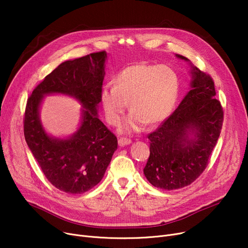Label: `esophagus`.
Segmentation results:
<instances>
[{
  "label": "esophagus",
  "mask_w": 248,
  "mask_h": 248,
  "mask_svg": "<svg viewBox=\"0 0 248 248\" xmlns=\"http://www.w3.org/2000/svg\"><path fill=\"white\" fill-rule=\"evenodd\" d=\"M132 142V140H129V139H125V138H121L120 140H119V145L121 146V147H124V146H126V145H129Z\"/></svg>",
  "instance_id": "1"
}]
</instances>
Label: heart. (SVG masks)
Returning <instances> with one entry per match:
<instances>
[{
    "label": "heart",
    "mask_w": 248,
    "mask_h": 248,
    "mask_svg": "<svg viewBox=\"0 0 248 248\" xmlns=\"http://www.w3.org/2000/svg\"><path fill=\"white\" fill-rule=\"evenodd\" d=\"M180 82L167 65L138 62L117 72L112 86L100 91V104L108 123L119 125L128 107L131 112L120 127L122 134L140 133L146 124L164 122L176 106Z\"/></svg>",
    "instance_id": "1"
}]
</instances>
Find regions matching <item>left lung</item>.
Masks as SVG:
<instances>
[{"instance_id":"1","label":"left lung","mask_w":248,"mask_h":248,"mask_svg":"<svg viewBox=\"0 0 248 248\" xmlns=\"http://www.w3.org/2000/svg\"><path fill=\"white\" fill-rule=\"evenodd\" d=\"M176 57L190 62L186 57ZM190 90L177 109L148 136L150 157L144 174L163 190L190 185L205 170L223 124V109L216 99L214 81L192 65Z\"/></svg>"}]
</instances>
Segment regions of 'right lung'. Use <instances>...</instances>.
I'll return each mask as SVG.
<instances>
[{"instance_id": "right-lung-1", "label": "right lung", "mask_w": 248, "mask_h": 248, "mask_svg": "<svg viewBox=\"0 0 248 248\" xmlns=\"http://www.w3.org/2000/svg\"><path fill=\"white\" fill-rule=\"evenodd\" d=\"M107 56L101 51L61 63L33 90L26 106V142L47 180L69 194H81L97 185L117 149L116 137L97 114ZM55 93L83 104L81 125L66 139L49 136L38 114L44 96Z\"/></svg>"}]
</instances>
